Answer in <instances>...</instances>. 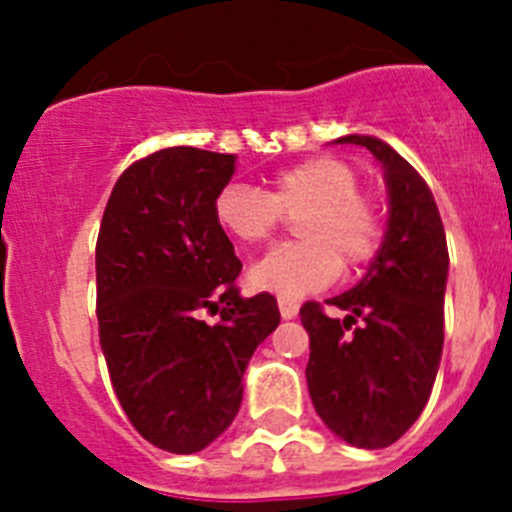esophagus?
Instances as JSON below:
<instances>
[{"label":"esophagus","instance_id":"1","mask_svg":"<svg viewBox=\"0 0 512 512\" xmlns=\"http://www.w3.org/2000/svg\"><path fill=\"white\" fill-rule=\"evenodd\" d=\"M297 310H300V305L292 300H284V297H279V312H282V318L289 320V318H295Z\"/></svg>","mask_w":512,"mask_h":512}]
</instances>
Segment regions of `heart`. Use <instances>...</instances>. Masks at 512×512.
<instances>
[{"label": "heart", "mask_w": 512, "mask_h": 512, "mask_svg": "<svg viewBox=\"0 0 512 512\" xmlns=\"http://www.w3.org/2000/svg\"><path fill=\"white\" fill-rule=\"evenodd\" d=\"M297 218L302 243L266 253L248 271V284L284 300L328 287L343 269H359L379 253L384 220L372 192L359 189V171L336 156H312L277 171L269 189L225 184L212 202L217 228L241 246H261L284 215Z\"/></svg>", "instance_id": "b5f03b06"}]
</instances>
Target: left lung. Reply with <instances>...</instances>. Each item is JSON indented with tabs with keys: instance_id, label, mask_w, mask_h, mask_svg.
I'll use <instances>...</instances> for the list:
<instances>
[{
	"instance_id": "1",
	"label": "left lung",
	"mask_w": 512,
	"mask_h": 512,
	"mask_svg": "<svg viewBox=\"0 0 512 512\" xmlns=\"http://www.w3.org/2000/svg\"><path fill=\"white\" fill-rule=\"evenodd\" d=\"M372 151L390 189V223L366 277L328 305L305 302L310 336L307 390L330 431L359 449H384L423 413L443 351V292L449 248L431 187L413 166L372 135H346Z\"/></svg>"
}]
</instances>
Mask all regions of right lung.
Segmentation results:
<instances>
[{"instance_id":"right-lung-1","label":"right lung","mask_w":512,"mask_h":512,"mask_svg":"<svg viewBox=\"0 0 512 512\" xmlns=\"http://www.w3.org/2000/svg\"><path fill=\"white\" fill-rule=\"evenodd\" d=\"M233 171L230 153L161 148L122 171L99 225V346L135 431L171 454L233 423L248 359L279 325L274 295L241 297V261L212 215Z\"/></svg>"}]
</instances>
